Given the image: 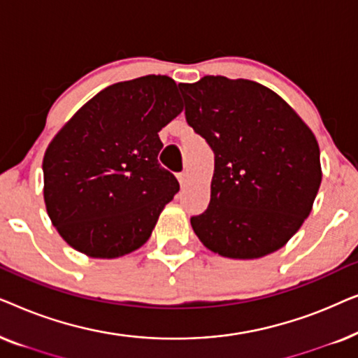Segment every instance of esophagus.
<instances>
[{
    "instance_id": "34e87169",
    "label": "esophagus",
    "mask_w": 358,
    "mask_h": 358,
    "mask_svg": "<svg viewBox=\"0 0 358 358\" xmlns=\"http://www.w3.org/2000/svg\"><path fill=\"white\" fill-rule=\"evenodd\" d=\"M178 180H179L180 185L187 184V173H179L178 174Z\"/></svg>"
}]
</instances>
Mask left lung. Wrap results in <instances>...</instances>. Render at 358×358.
<instances>
[{"instance_id": "8db88e82", "label": "left lung", "mask_w": 358, "mask_h": 358, "mask_svg": "<svg viewBox=\"0 0 358 358\" xmlns=\"http://www.w3.org/2000/svg\"><path fill=\"white\" fill-rule=\"evenodd\" d=\"M179 90L187 124L215 153L208 208L190 218L195 234L229 259L278 251L301 228L320 190L315 134L256 81L203 76Z\"/></svg>"}]
</instances>
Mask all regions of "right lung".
<instances>
[{"label":"right lung","instance_id":"1","mask_svg":"<svg viewBox=\"0 0 358 358\" xmlns=\"http://www.w3.org/2000/svg\"><path fill=\"white\" fill-rule=\"evenodd\" d=\"M182 112L164 75L115 83L86 102L43 155V200L73 249L115 259L143 246L179 182L161 168L158 131Z\"/></svg>","mask_w":358,"mask_h":358}]
</instances>
